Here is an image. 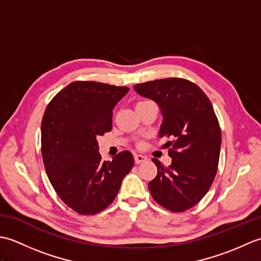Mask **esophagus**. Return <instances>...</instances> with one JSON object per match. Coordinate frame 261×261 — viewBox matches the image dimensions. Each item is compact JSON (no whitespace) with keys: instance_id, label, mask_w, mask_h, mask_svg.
<instances>
[{"instance_id":"obj_1","label":"esophagus","mask_w":261,"mask_h":261,"mask_svg":"<svg viewBox=\"0 0 261 261\" xmlns=\"http://www.w3.org/2000/svg\"><path fill=\"white\" fill-rule=\"evenodd\" d=\"M148 160V158L146 156H142V154H135V163L136 164H140Z\"/></svg>"}]
</instances>
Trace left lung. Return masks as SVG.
<instances>
[{
  "instance_id": "left-lung-1",
  "label": "left lung",
  "mask_w": 261,
  "mask_h": 261,
  "mask_svg": "<svg viewBox=\"0 0 261 261\" xmlns=\"http://www.w3.org/2000/svg\"><path fill=\"white\" fill-rule=\"evenodd\" d=\"M135 90L159 105V137L169 138L166 146L171 147L168 167L152 158L158 173L149 191L163 207L184 212L204 197L218 171L222 138L212 103L195 83L178 77L141 83Z\"/></svg>"
}]
</instances>
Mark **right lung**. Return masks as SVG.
<instances>
[{
	"mask_svg": "<svg viewBox=\"0 0 261 261\" xmlns=\"http://www.w3.org/2000/svg\"><path fill=\"white\" fill-rule=\"evenodd\" d=\"M129 92L93 81L70 83L47 105L41 121V154L60 199L81 215L107 208L135 165L132 153L103 162L97 136L112 130L113 109Z\"/></svg>",
	"mask_w": 261,
	"mask_h": 261,
	"instance_id": "add662e5",
	"label": "right lung"
}]
</instances>
